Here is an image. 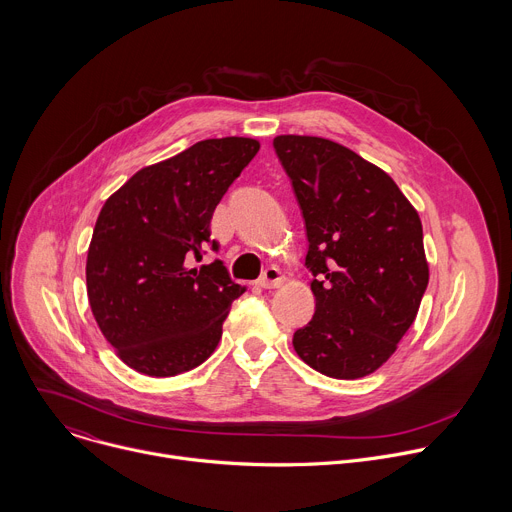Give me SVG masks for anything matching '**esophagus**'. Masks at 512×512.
<instances>
[{
    "label": "esophagus",
    "mask_w": 512,
    "mask_h": 512,
    "mask_svg": "<svg viewBox=\"0 0 512 512\" xmlns=\"http://www.w3.org/2000/svg\"><path fill=\"white\" fill-rule=\"evenodd\" d=\"M283 281H285L283 273H281L277 267H269V269H265L263 275L257 279V285L263 287V289H273V287H279Z\"/></svg>",
    "instance_id": "34e87169"
}]
</instances>
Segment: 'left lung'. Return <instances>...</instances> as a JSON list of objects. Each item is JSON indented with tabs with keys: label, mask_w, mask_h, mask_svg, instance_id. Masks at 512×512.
Returning a JSON list of instances; mask_svg holds the SVG:
<instances>
[{
	"label": "left lung",
	"mask_w": 512,
	"mask_h": 512,
	"mask_svg": "<svg viewBox=\"0 0 512 512\" xmlns=\"http://www.w3.org/2000/svg\"><path fill=\"white\" fill-rule=\"evenodd\" d=\"M273 148L304 216L314 275L316 312L294 348L326 377H367L397 350L425 294L419 214L387 172L336 141L277 135Z\"/></svg>",
	"instance_id": "left-lung-1"
}]
</instances>
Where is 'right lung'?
I'll list each match as a JSON object with an SVG mask.
<instances>
[{"label":"right lung","instance_id":"add662e5","mask_svg":"<svg viewBox=\"0 0 512 512\" xmlns=\"http://www.w3.org/2000/svg\"><path fill=\"white\" fill-rule=\"evenodd\" d=\"M249 137L204 139L133 174L103 204L87 255L93 316L117 356L137 373L174 377L196 369L223 336L245 285L221 259L192 267L210 218L257 156Z\"/></svg>","mask_w":512,"mask_h":512}]
</instances>
